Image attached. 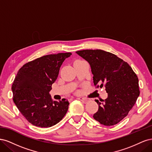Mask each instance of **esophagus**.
Here are the masks:
<instances>
[{
  "mask_svg": "<svg viewBox=\"0 0 152 152\" xmlns=\"http://www.w3.org/2000/svg\"><path fill=\"white\" fill-rule=\"evenodd\" d=\"M77 99H79V100H80V101H81V102H82L84 103H87V102H88V100H87V99H85V98H81V97L78 98Z\"/></svg>",
  "mask_w": 152,
  "mask_h": 152,
  "instance_id": "34e87169",
  "label": "esophagus"
}]
</instances>
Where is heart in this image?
Masks as SVG:
<instances>
[{"label":"heart","instance_id":"1","mask_svg":"<svg viewBox=\"0 0 152 152\" xmlns=\"http://www.w3.org/2000/svg\"><path fill=\"white\" fill-rule=\"evenodd\" d=\"M78 61H79V60H78Z\"/></svg>","mask_w":152,"mask_h":152}]
</instances>
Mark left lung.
<instances>
[{
  "label": "left lung",
  "instance_id": "left-lung-1",
  "mask_svg": "<svg viewBox=\"0 0 152 152\" xmlns=\"http://www.w3.org/2000/svg\"><path fill=\"white\" fill-rule=\"evenodd\" d=\"M76 53L89 63L94 85L97 88L104 86L108 93L106 99H96L99 108L94 118L104 126L115 125L127 115L138 98V78L127 62L111 53L87 49Z\"/></svg>",
  "mask_w": 152,
  "mask_h": 152
}]
</instances>
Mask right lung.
Segmentation results:
<instances>
[{
    "label": "right lung",
    "instance_id": "1",
    "mask_svg": "<svg viewBox=\"0 0 152 152\" xmlns=\"http://www.w3.org/2000/svg\"><path fill=\"white\" fill-rule=\"evenodd\" d=\"M71 53L45 55L27 63L18 71L13 82V102L32 125L49 127L66 113L70 103L65 98L53 101L49 91L59 69Z\"/></svg>",
    "mask_w": 152,
    "mask_h": 152
}]
</instances>
